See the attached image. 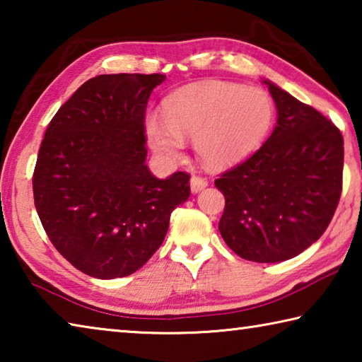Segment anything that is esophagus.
Instances as JSON below:
<instances>
[{"instance_id":"esophagus-1","label":"esophagus","mask_w":362,"mask_h":362,"mask_svg":"<svg viewBox=\"0 0 362 362\" xmlns=\"http://www.w3.org/2000/svg\"><path fill=\"white\" fill-rule=\"evenodd\" d=\"M207 187V180L199 175H193L192 180H189V188H192V193H199L201 189Z\"/></svg>"}]
</instances>
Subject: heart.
I'll return each instance as SVG.
<instances>
[{"instance_id": "obj_1", "label": "heart", "mask_w": 362, "mask_h": 362, "mask_svg": "<svg viewBox=\"0 0 362 362\" xmlns=\"http://www.w3.org/2000/svg\"><path fill=\"white\" fill-rule=\"evenodd\" d=\"M164 121L150 115L145 134L153 150L175 159L183 140L209 169H226L252 155L273 126L274 108L265 90L225 81H201L177 89L163 103Z\"/></svg>"}]
</instances>
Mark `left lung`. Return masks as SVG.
<instances>
[{
  "mask_svg": "<svg viewBox=\"0 0 362 362\" xmlns=\"http://www.w3.org/2000/svg\"><path fill=\"white\" fill-rule=\"evenodd\" d=\"M278 108L272 136L216 180L225 196L218 230L241 259L278 263L320 240L339 206L341 132L313 107L267 81Z\"/></svg>",
  "mask_w": 362,
  "mask_h": 362,
  "instance_id": "8db88e82",
  "label": "left lung"
}]
</instances>
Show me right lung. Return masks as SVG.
<instances>
[{
	"mask_svg": "<svg viewBox=\"0 0 362 362\" xmlns=\"http://www.w3.org/2000/svg\"><path fill=\"white\" fill-rule=\"evenodd\" d=\"M166 75L90 78L49 122L33 173L35 207L49 240L99 279L129 276L164 241L189 175L156 179L145 164V110Z\"/></svg>",
	"mask_w": 362,
	"mask_h": 362,
	"instance_id": "right-lung-1",
	"label": "right lung"
}]
</instances>
